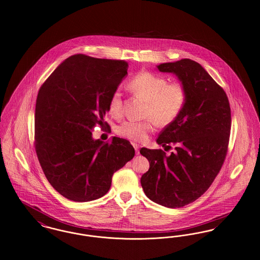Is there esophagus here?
I'll list each match as a JSON object with an SVG mask.
<instances>
[{
  "label": "esophagus",
  "mask_w": 260,
  "mask_h": 260,
  "mask_svg": "<svg viewBox=\"0 0 260 260\" xmlns=\"http://www.w3.org/2000/svg\"><path fill=\"white\" fill-rule=\"evenodd\" d=\"M133 147H134V149L136 150L137 154H139V146L136 145V144H133Z\"/></svg>",
  "instance_id": "esophagus-1"
}]
</instances>
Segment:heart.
I'll use <instances>...</instances> for the list:
<instances>
[{"label":"heart","mask_w":260,"mask_h":260,"mask_svg":"<svg viewBox=\"0 0 260 260\" xmlns=\"http://www.w3.org/2000/svg\"><path fill=\"white\" fill-rule=\"evenodd\" d=\"M130 92L147 102L144 121H124L115 128V133L133 143H144L154 129V123L166 126L172 123L187 103V91L180 82L168 83L164 76L149 71L136 74L127 84ZM122 94L116 89L109 101V110L113 117L122 114Z\"/></svg>","instance_id":"heart-1"}]
</instances>
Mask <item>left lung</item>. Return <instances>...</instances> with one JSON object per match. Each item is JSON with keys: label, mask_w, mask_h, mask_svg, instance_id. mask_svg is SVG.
I'll list each match as a JSON object with an SVG mask.
<instances>
[{"label": "left lung", "mask_w": 260, "mask_h": 260, "mask_svg": "<svg viewBox=\"0 0 260 260\" xmlns=\"http://www.w3.org/2000/svg\"><path fill=\"white\" fill-rule=\"evenodd\" d=\"M157 69L177 76L187 103L156 140L162 147L176 145V151L166 155L162 150H140L150 162L141 185L152 202L176 208L198 200L217 176L228 150L231 109L225 91L194 60L183 58Z\"/></svg>", "instance_id": "obj_1"}]
</instances>
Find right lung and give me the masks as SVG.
I'll list each match as a JSON object with an SVG mask.
<instances>
[{"label": "right lung", "mask_w": 260, "mask_h": 260, "mask_svg": "<svg viewBox=\"0 0 260 260\" xmlns=\"http://www.w3.org/2000/svg\"><path fill=\"white\" fill-rule=\"evenodd\" d=\"M124 60L69 56L43 83L35 108V150L55 191L73 202L105 196L115 171L135 155L129 141L94 140L110 96L127 74Z\"/></svg>", "instance_id": "1"}]
</instances>
